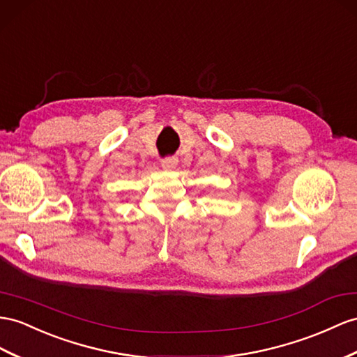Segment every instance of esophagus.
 I'll return each mask as SVG.
<instances>
[{
    "instance_id": "obj_1",
    "label": "esophagus",
    "mask_w": 357,
    "mask_h": 357,
    "mask_svg": "<svg viewBox=\"0 0 357 357\" xmlns=\"http://www.w3.org/2000/svg\"><path fill=\"white\" fill-rule=\"evenodd\" d=\"M176 164H178V158H175V157H166L161 160V166L164 169H175Z\"/></svg>"
}]
</instances>
